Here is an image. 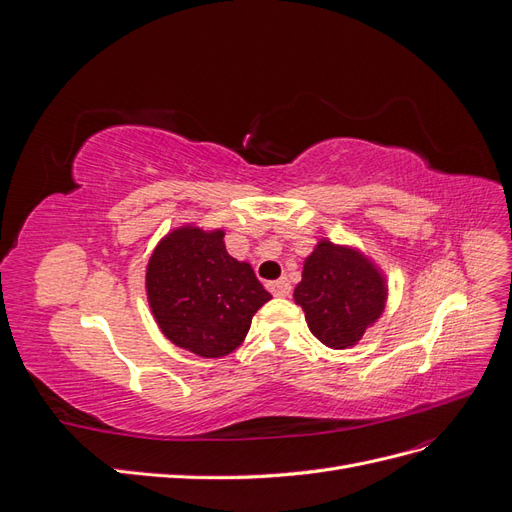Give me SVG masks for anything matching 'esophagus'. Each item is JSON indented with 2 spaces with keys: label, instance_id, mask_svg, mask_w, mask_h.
Listing matches in <instances>:
<instances>
[{
  "label": "esophagus",
  "instance_id": "obj_1",
  "mask_svg": "<svg viewBox=\"0 0 512 512\" xmlns=\"http://www.w3.org/2000/svg\"><path fill=\"white\" fill-rule=\"evenodd\" d=\"M267 286H269V290L275 294V297H288L290 290H292V286H290V282L286 280V277H282V280L269 282Z\"/></svg>",
  "mask_w": 512,
  "mask_h": 512
}]
</instances>
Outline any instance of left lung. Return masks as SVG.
<instances>
[{"label":"left lung","instance_id":"8db88e82","mask_svg":"<svg viewBox=\"0 0 512 512\" xmlns=\"http://www.w3.org/2000/svg\"><path fill=\"white\" fill-rule=\"evenodd\" d=\"M386 277L352 245L320 239L303 262L294 303L303 307L309 331L324 346L346 350L361 342L363 333L386 307Z\"/></svg>","mask_w":512,"mask_h":512}]
</instances>
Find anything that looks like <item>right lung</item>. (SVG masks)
<instances>
[{
	"mask_svg": "<svg viewBox=\"0 0 512 512\" xmlns=\"http://www.w3.org/2000/svg\"><path fill=\"white\" fill-rule=\"evenodd\" d=\"M226 232L185 224L170 230L147 262L151 314L175 346L203 359L237 350L271 294L250 262L226 252Z\"/></svg>",
	"mask_w": 512,
	"mask_h": 512,
	"instance_id": "obj_1",
	"label": "right lung"
}]
</instances>
